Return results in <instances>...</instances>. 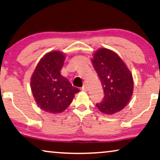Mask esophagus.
I'll return each mask as SVG.
<instances>
[{
    "instance_id": "obj_1",
    "label": "esophagus",
    "mask_w": 160,
    "mask_h": 160,
    "mask_svg": "<svg viewBox=\"0 0 160 160\" xmlns=\"http://www.w3.org/2000/svg\"><path fill=\"white\" fill-rule=\"evenodd\" d=\"M81 90H82V91L86 92L87 90H88V88H87V86H86V85H83V86L82 87V88H81Z\"/></svg>"
}]
</instances>
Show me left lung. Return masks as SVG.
I'll list each match as a JSON object with an SVG mask.
<instances>
[{"label": "left lung", "instance_id": "8db88e82", "mask_svg": "<svg viewBox=\"0 0 160 160\" xmlns=\"http://www.w3.org/2000/svg\"><path fill=\"white\" fill-rule=\"evenodd\" d=\"M92 66L101 80L104 98L96 106L101 113L113 115L123 109L132 98V73L116 52L100 48L92 54Z\"/></svg>", "mask_w": 160, "mask_h": 160}]
</instances>
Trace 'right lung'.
<instances>
[{
    "mask_svg": "<svg viewBox=\"0 0 160 160\" xmlns=\"http://www.w3.org/2000/svg\"><path fill=\"white\" fill-rule=\"evenodd\" d=\"M65 54L55 50L40 59L31 78L30 86L37 106L50 113L63 112L80 91L73 87L60 71Z\"/></svg>",
    "mask_w": 160,
    "mask_h": 160,
    "instance_id": "1",
    "label": "right lung"
}]
</instances>
